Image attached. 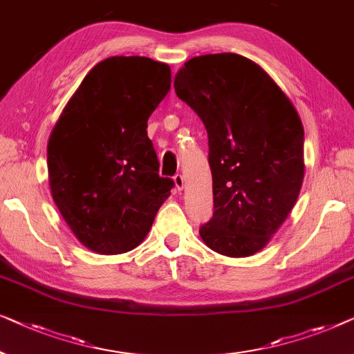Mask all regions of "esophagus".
Masks as SVG:
<instances>
[{
	"mask_svg": "<svg viewBox=\"0 0 354 354\" xmlns=\"http://www.w3.org/2000/svg\"><path fill=\"white\" fill-rule=\"evenodd\" d=\"M173 181H175V186H176L178 191H183V189H184V176L176 175L175 178H173Z\"/></svg>",
	"mask_w": 354,
	"mask_h": 354,
	"instance_id": "esophagus-1",
	"label": "esophagus"
}]
</instances>
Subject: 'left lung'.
<instances>
[{"instance_id":"1","label":"left lung","mask_w":354,"mask_h":354,"mask_svg":"<svg viewBox=\"0 0 354 354\" xmlns=\"http://www.w3.org/2000/svg\"><path fill=\"white\" fill-rule=\"evenodd\" d=\"M175 91L208 133L215 212L198 229L202 241L221 255L250 257L300 194L305 131L298 112L258 64L234 53L189 59Z\"/></svg>"}]
</instances>
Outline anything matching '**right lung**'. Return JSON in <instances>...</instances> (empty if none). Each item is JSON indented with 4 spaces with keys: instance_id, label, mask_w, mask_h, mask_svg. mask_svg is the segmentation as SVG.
<instances>
[{
    "instance_id": "obj_1",
    "label": "right lung",
    "mask_w": 354,
    "mask_h": 354,
    "mask_svg": "<svg viewBox=\"0 0 354 354\" xmlns=\"http://www.w3.org/2000/svg\"><path fill=\"white\" fill-rule=\"evenodd\" d=\"M171 86L167 64L113 56L94 66L48 141L53 201L89 250L117 255L147 236L175 186L158 176L147 120Z\"/></svg>"
}]
</instances>
